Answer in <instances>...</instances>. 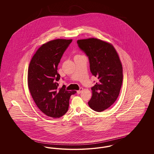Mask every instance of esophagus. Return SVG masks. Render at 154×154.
<instances>
[{"instance_id": "34e87169", "label": "esophagus", "mask_w": 154, "mask_h": 154, "mask_svg": "<svg viewBox=\"0 0 154 154\" xmlns=\"http://www.w3.org/2000/svg\"><path fill=\"white\" fill-rule=\"evenodd\" d=\"M82 90H83V88H80V89L79 90H78L77 91V94H80L81 92L82 91Z\"/></svg>"}]
</instances>
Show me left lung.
Listing matches in <instances>:
<instances>
[{"label":"left lung","instance_id":"obj_1","mask_svg":"<svg viewBox=\"0 0 154 154\" xmlns=\"http://www.w3.org/2000/svg\"><path fill=\"white\" fill-rule=\"evenodd\" d=\"M77 43L88 57L91 73L98 79L91 88L92 96L88 105L102 112L115 102L119 94L123 80L121 62L110 43L95 38L79 40Z\"/></svg>","mask_w":154,"mask_h":154}]
</instances>
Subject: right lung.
Listing matches in <instances>:
<instances>
[{"label": "right lung", "instance_id": "add662e5", "mask_svg": "<svg viewBox=\"0 0 154 154\" xmlns=\"http://www.w3.org/2000/svg\"><path fill=\"white\" fill-rule=\"evenodd\" d=\"M72 40L56 39L43 44L30 62L28 83L30 94L38 108L48 117L65 115L69 99L76 91H68L65 85L58 88V66Z\"/></svg>", "mask_w": 154, "mask_h": 154}]
</instances>
